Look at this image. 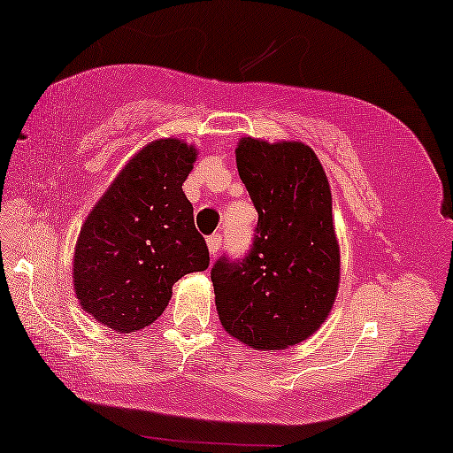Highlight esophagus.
Wrapping results in <instances>:
<instances>
[{
	"mask_svg": "<svg viewBox=\"0 0 453 453\" xmlns=\"http://www.w3.org/2000/svg\"><path fill=\"white\" fill-rule=\"evenodd\" d=\"M220 242H222V234L220 233H214L206 239V245H208V253H211V257H217L219 249H220Z\"/></svg>",
	"mask_w": 453,
	"mask_h": 453,
	"instance_id": "obj_1",
	"label": "esophagus"
}]
</instances>
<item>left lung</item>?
I'll return each mask as SVG.
<instances>
[{
	"label": "left lung",
	"mask_w": 453,
	"mask_h": 453,
	"mask_svg": "<svg viewBox=\"0 0 453 453\" xmlns=\"http://www.w3.org/2000/svg\"><path fill=\"white\" fill-rule=\"evenodd\" d=\"M236 168L259 220L242 259L214 263V302L231 336L257 350H283L322 326L338 294L330 184L302 142L242 137Z\"/></svg>",
	"instance_id": "obj_1"
}]
</instances>
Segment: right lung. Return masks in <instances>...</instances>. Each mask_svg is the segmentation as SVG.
Segmentation results:
<instances>
[{
	"mask_svg": "<svg viewBox=\"0 0 453 453\" xmlns=\"http://www.w3.org/2000/svg\"><path fill=\"white\" fill-rule=\"evenodd\" d=\"M196 148L180 139L145 145L113 180L81 228L74 294L82 310L129 334L162 316L172 285L211 263L182 190Z\"/></svg>",
	"mask_w": 453,
	"mask_h": 453,
	"instance_id": "right-lung-1",
	"label": "right lung"
}]
</instances>
